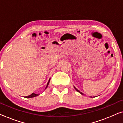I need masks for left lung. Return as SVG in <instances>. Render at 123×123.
I'll return each mask as SVG.
<instances>
[{
  "mask_svg": "<svg viewBox=\"0 0 123 123\" xmlns=\"http://www.w3.org/2000/svg\"><path fill=\"white\" fill-rule=\"evenodd\" d=\"M74 88H75V90H76L77 91L79 92V93H80L81 94H82V95H83V94H84V93H82V92H80V91H79V90H77V88H76V87H75V86H74Z\"/></svg>",
  "mask_w": 123,
  "mask_h": 123,
  "instance_id": "1",
  "label": "left lung"
}]
</instances>
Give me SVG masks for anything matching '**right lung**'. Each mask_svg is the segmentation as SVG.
<instances>
[{"instance_id":"right-lung-1","label":"right lung","mask_w":123,"mask_h":123,"mask_svg":"<svg viewBox=\"0 0 123 123\" xmlns=\"http://www.w3.org/2000/svg\"><path fill=\"white\" fill-rule=\"evenodd\" d=\"M50 78L49 79V80H48V83H47V86H46V88H45V90L47 88V87H48V85H49V82H50ZM39 94H35V93H32L31 94H30V95H29V96H25V97H25V98H32V97H36V96H38Z\"/></svg>"}]
</instances>
